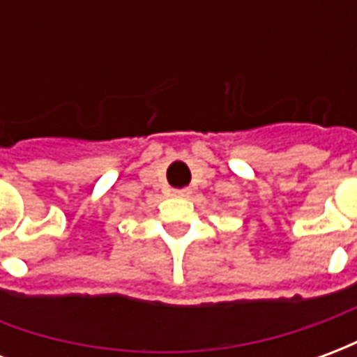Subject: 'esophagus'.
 <instances>
[{
  "instance_id": "obj_1",
  "label": "esophagus",
  "mask_w": 357,
  "mask_h": 357,
  "mask_svg": "<svg viewBox=\"0 0 357 357\" xmlns=\"http://www.w3.org/2000/svg\"><path fill=\"white\" fill-rule=\"evenodd\" d=\"M189 193H191L189 189H176V191H174V197H187Z\"/></svg>"
}]
</instances>
